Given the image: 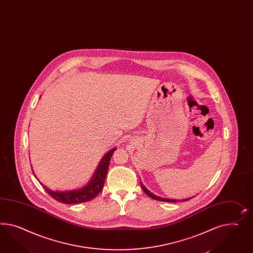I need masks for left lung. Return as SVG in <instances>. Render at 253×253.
<instances>
[{
    "label": "left lung",
    "mask_w": 253,
    "mask_h": 253,
    "mask_svg": "<svg viewBox=\"0 0 253 253\" xmlns=\"http://www.w3.org/2000/svg\"><path fill=\"white\" fill-rule=\"evenodd\" d=\"M141 186H142V189L144 190V192L150 197V198L154 199V200H157V201H161V202H169V203H177V202H182V201H188V200H190L191 198L188 199H182V200H176V199H168V198H162V197H159V196H157V195H155L154 193H152L151 191H148L145 187H144L143 183L141 182ZM194 197V196H193Z\"/></svg>",
    "instance_id": "8db88e82"
}]
</instances>
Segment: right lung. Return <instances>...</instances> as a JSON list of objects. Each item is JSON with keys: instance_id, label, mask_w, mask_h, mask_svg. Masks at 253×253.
<instances>
[{"instance_id": "obj_1", "label": "right lung", "mask_w": 253, "mask_h": 253, "mask_svg": "<svg viewBox=\"0 0 253 253\" xmlns=\"http://www.w3.org/2000/svg\"><path fill=\"white\" fill-rule=\"evenodd\" d=\"M116 149L117 147L112 148L102 157L93 177L89 180L88 183L82 188L70 190V191H52L45 185L42 184L41 182V184L52 198L65 205H75V204H81V203L91 201L96 198V196L99 194V192L102 191L103 186L105 183V179L109 169V162L114 151ZM33 174H35L34 172Z\"/></svg>"}]
</instances>
